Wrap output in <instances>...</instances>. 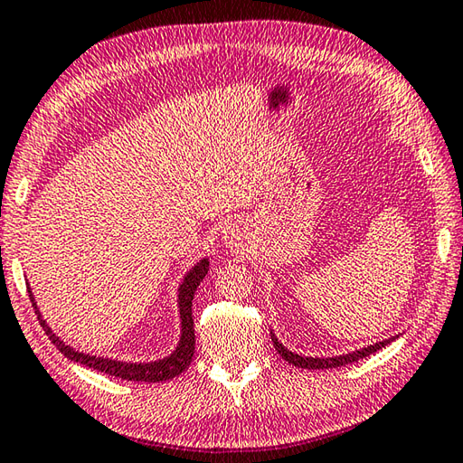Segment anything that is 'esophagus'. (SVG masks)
I'll return each mask as SVG.
<instances>
[{
    "label": "esophagus",
    "mask_w": 463,
    "mask_h": 463,
    "mask_svg": "<svg viewBox=\"0 0 463 463\" xmlns=\"http://www.w3.org/2000/svg\"><path fill=\"white\" fill-rule=\"evenodd\" d=\"M242 239H245V234H242L241 226H234V224H231V226H226V229L222 231V241L226 242V247H231V249H239V247H241V242H242Z\"/></svg>",
    "instance_id": "obj_1"
}]
</instances>
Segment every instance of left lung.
Returning <instances> with one entry per match:
<instances>
[{
	"instance_id": "8db88e82",
	"label": "left lung",
	"mask_w": 463,
	"mask_h": 463,
	"mask_svg": "<svg viewBox=\"0 0 463 463\" xmlns=\"http://www.w3.org/2000/svg\"><path fill=\"white\" fill-rule=\"evenodd\" d=\"M397 338H399V335H391V338H386L383 342H376V344H371V346H366V348L348 352V354H340V356H332V358L330 356H327V358H314V356H301V354H296V352L288 350L279 340H277V335L271 332L273 346H275L277 352H279L281 358H285L289 364L298 366V368H307V371H324V368H338V366H344V364H352V363H356V360H360V358L374 354L376 350L384 348L386 344H391L392 340H397Z\"/></svg>"
}]
</instances>
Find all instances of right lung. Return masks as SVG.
<instances>
[{"label":"right lung","instance_id":"right-lung-1","mask_svg":"<svg viewBox=\"0 0 463 463\" xmlns=\"http://www.w3.org/2000/svg\"><path fill=\"white\" fill-rule=\"evenodd\" d=\"M208 273V259H200L198 263L190 269V271L184 275V281L178 288V309H180V322H182V332H180V342L170 356L154 360V363H123V360H113L105 356H92L85 354V352L74 350L69 344H64L58 335L52 332V327L46 324V319L42 317L36 299H33L30 291V301L33 309H36L38 319L42 327L50 340H52L54 346L62 352V354L72 360V363L85 364L89 368H95L99 373H105L109 376L123 378V381H141V383H159V381H170V378L182 374L190 366L192 358H194V319H192V299H194V293L198 289L200 281L204 279Z\"/></svg>","mask_w":463,"mask_h":463}]
</instances>
